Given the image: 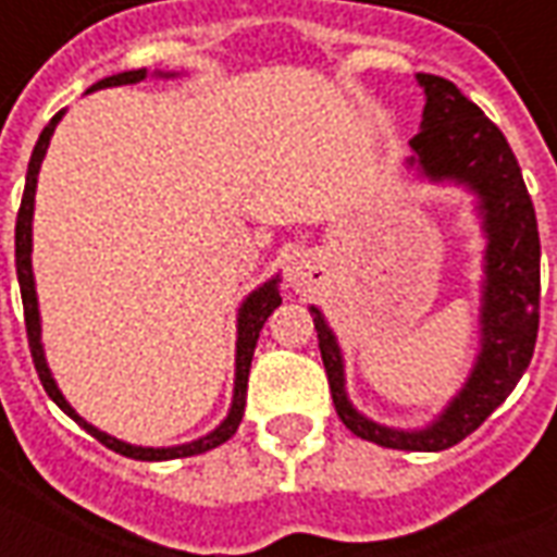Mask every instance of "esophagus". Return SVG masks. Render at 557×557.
Instances as JSON below:
<instances>
[{"label": "esophagus", "instance_id": "34e87169", "mask_svg": "<svg viewBox=\"0 0 557 557\" xmlns=\"http://www.w3.org/2000/svg\"><path fill=\"white\" fill-rule=\"evenodd\" d=\"M322 259L313 250H298V253L289 256L286 262V283H289L295 292H310L322 280Z\"/></svg>", "mask_w": 557, "mask_h": 557}]
</instances>
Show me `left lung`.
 I'll use <instances>...</instances> for the list:
<instances>
[{
  "mask_svg": "<svg viewBox=\"0 0 557 557\" xmlns=\"http://www.w3.org/2000/svg\"><path fill=\"white\" fill-rule=\"evenodd\" d=\"M426 95L406 170L418 182L456 184L474 196L483 232L478 355L466 382L430 423L403 430L367 418L346 391V361L325 313L310 307L339 420L363 442L435 454L459 444L510 397L531 363L540 325V235L522 170L498 127L450 79L418 74Z\"/></svg>",
  "mask_w": 557,
  "mask_h": 557,
  "instance_id": "left-lung-1",
  "label": "left lung"
}]
</instances>
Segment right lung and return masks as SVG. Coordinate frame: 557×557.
<instances>
[{
	"label": "right lung",
	"mask_w": 557,
	"mask_h": 557,
	"mask_svg": "<svg viewBox=\"0 0 557 557\" xmlns=\"http://www.w3.org/2000/svg\"><path fill=\"white\" fill-rule=\"evenodd\" d=\"M148 77L146 67H137V71H122V74H113V77L98 79L91 89H110V86H134V83H143ZM154 77L172 79L178 77V71H154ZM62 113H55L50 119V125L44 127L41 137L35 143V151L29 158V170H26V190H23V202H20L17 214V230H14V247H17V280H20V295H23V313H26V334H29V349L32 361H35V370H38V379H41L47 397L53 399L59 409L65 411L67 418L77 420L83 430L95 435L103 447H110L115 454L131 456V459H146V462H160V459H182V456H196L206 454L211 447H218L226 438L235 435L238 423L244 418V403H247V375H250V361H253L256 339H259V331L265 325V319L274 310H277L283 298H280V274L268 277L265 283H259L242 304H238V319H235V327H238V337H235V385H232V406L226 411V418L220 420L218 426L206 435H199L194 442L172 444V447H143V444H131L115 438L110 432L98 430L95 423H89L86 418H79L77 409L65 399V394L59 391L53 379V370L47 363V355H44L41 343V310H38V289H35V271H32V218H35V190H38V172H41V163L47 158V148H50V139H53V131L62 122Z\"/></svg>",
	"instance_id": "obj_1"
}]
</instances>
